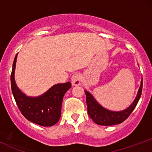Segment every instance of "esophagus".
<instances>
[{
    "label": "esophagus",
    "instance_id": "esophagus-1",
    "mask_svg": "<svg viewBox=\"0 0 152 152\" xmlns=\"http://www.w3.org/2000/svg\"><path fill=\"white\" fill-rule=\"evenodd\" d=\"M71 83L73 86H79L81 84V76L79 73H76L74 74L71 77Z\"/></svg>",
    "mask_w": 152,
    "mask_h": 152
}]
</instances>
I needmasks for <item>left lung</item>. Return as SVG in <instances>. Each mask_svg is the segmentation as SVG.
<instances>
[{
    "mask_svg": "<svg viewBox=\"0 0 152 152\" xmlns=\"http://www.w3.org/2000/svg\"><path fill=\"white\" fill-rule=\"evenodd\" d=\"M142 80L137 96L132 105L126 109L121 111H117V112L109 111L103 108L94 99L91 94L88 93V91H85L86 96L87 111H88V116L96 124L102 125V126H112V125L118 124L124 121L135 109L140 99L142 91Z\"/></svg>",
    "mask_w": 152,
    "mask_h": 152,
    "instance_id": "obj_1",
    "label": "left lung"
}]
</instances>
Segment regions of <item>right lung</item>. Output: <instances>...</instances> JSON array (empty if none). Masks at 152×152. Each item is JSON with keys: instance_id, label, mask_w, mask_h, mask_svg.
<instances>
[{"instance_id": "obj_1", "label": "right lung", "mask_w": 152, "mask_h": 152, "mask_svg": "<svg viewBox=\"0 0 152 152\" xmlns=\"http://www.w3.org/2000/svg\"><path fill=\"white\" fill-rule=\"evenodd\" d=\"M17 54L10 75L11 90L19 110L26 119L43 126H51L58 121L61 114V105L64 94L71 84L70 82L58 83L52 86L39 97L26 96L17 87L14 80V71Z\"/></svg>"}]
</instances>
